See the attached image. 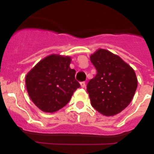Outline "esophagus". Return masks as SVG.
Returning <instances> with one entry per match:
<instances>
[{
	"mask_svg": "<svg viewBox=\"0 0 154 154\" xmlns=\"http://www.w3.org/2000/svg\"><path fill=\"white\" fill-rule=\"evenodd\" d=\"M80 85H81L82 88H85V82H80Z\"/></svg>",
	"mask_w": 154,
	"mask_h": 154,
	"instance_id": "esophagus-1",
	"label": "esophagus"
}]
</instances>
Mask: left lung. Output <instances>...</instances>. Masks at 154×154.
Masks as SVG:
<instances>
[{"mask_svg":"<svg viewBox=\"0 0 154 154\" xmlns=\"http://www.w3.org/2000/svg\"><path fill=\"white\" fill-rule=\"evenodd\" d=\"M97 74L87 85L91 104L106 116L119 113L129 106L137 88L133 68L117 55L99 48L90 55Z\"/></svg>","mask_w":154,"mask_h":154,"instance_id":"left-lung-1","label":"left lung"}]
</instances>
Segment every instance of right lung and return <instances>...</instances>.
<instances>
[{
  "label": "right lung",
  "mask_w": 154,
  "mask_h": 154,
  "mask_svg": "<svg viewBox=\"0 0 154 154\" xmlns=\"http://www.w3.org/2000/svg\"><path fill=\"white\" fill-rule=\"evenodd\" d=\"M71 62L70 56L51 54L27 73L28 96L43 112L53 113L62 109L80 87L75 79V70L70 68Z\"/></svg>",
  "instance_id": "obj_1"
}]
</instances>
